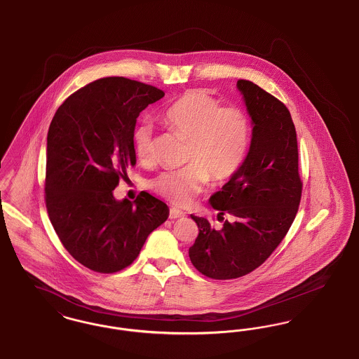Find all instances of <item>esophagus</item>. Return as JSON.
I'll list each match as a JSON object with an SVG mask.
<instances>
[{
	"label": "esophagus",
	"mask_w": 359,
	"mask_h": 359,
	"mask_svg": "<svg viewBox=\"0 0 359 359\" xmlns=\"http://www.w3.org/2000/svg\"><path fill=\"white\" fill-rule=\"evenodd\" d=\"M185 216H187L185 212H182V210L177 209V208H171L170 215H169L170 219H181V217H185Z\"/></svg>",
	"instance_id": "esophagus-1"
}]
</instances>
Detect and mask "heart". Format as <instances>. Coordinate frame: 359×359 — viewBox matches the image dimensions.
Returning <instances> with one entry per match:
<instances>
[{
	"mask_svg": "<svg viewBox=\"0 0 359 359\" xmlns=\"http://www.w3.org/2000/svg\"><path fill=\"white\" fill-rule=\"evenodd\" d=\"M163 121L190 140L187 163L181 170L162 171L151 188L178 205H188L208 178L216 184L231 180L245 162L251 142V121L238 107H222L204 92L190 90L180 95L162 114ZM139 159L151 156L152 126L140 123L133 135Z\"/></svg>",
	"mask_w": 359,
	"mask_h": 359,
	"instance_id": "b5f03b06",
	"label": "heart"
}]
</instances>
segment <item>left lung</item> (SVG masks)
I'll return each instance as SVG.
<instances>
[{
	"instance_id": "left-lung-1",
	"label": "left lung",
	"mask_w": 359,
	"mask_h": 359,
	"mask_svg": "<svg viewBox=\"0 0 359 359\" xmlns=\"http://www.w3.org/2000/svg\"><path fill=\"white\" fill-rule=\"evenodd\" d=\"M251 118L245 162L209 198L220 229L191 215L198 236L189 248L193 266L215 280L248 274L271 255L292 226L302 198L297 135L290 112L251 81L236 83ZM230 215V220L222 216Z\"/></svg>"
}]
</instances>
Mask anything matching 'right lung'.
<instances>
[{
    "instance_id": "right-lung-1",
    "label": "right lung",
    "mask_w": 359,
    "mask_h": 359,
    "mask_svg": "<svg viewBox=\"0 0 359 359\" xmlns=\"http://www.w3.org/2000/svg\"><path fill=\"white\" fill-rule=\"evenodd\" d=\"M165 93L124 76L79 89L57 108L47 135L46 205L62 245L98 273L130 266L169 207L142 191L131 203L114 189L136 165V118Z\"/></svg>"
}]
</instances>
